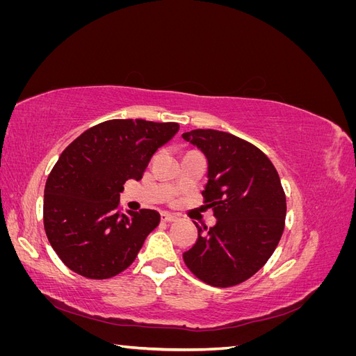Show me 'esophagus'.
I'll list each match as a JSON object with an SVG mask.
<instances>
[{
    "instance_id": "34e87169",
    "label": "esophagus",
    "mask_w": 356,
    "mask_h": 356,
    "mask_svg": "<svg viewBox=\"0 0 356 356\" xmlns=\"http://www.w3.org/2000/svg\"><path fill=\"white\" fill-rule=\"evenodd\" d=\"M175 220H177L175 215H172V213H169V212H161V221L170 222V221H175Z\"/></svg>"
}]
</instances>
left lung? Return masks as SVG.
<instances>
[{
  "instance_id": "1",
  "label": "left lung",
  "mask_w": 356,
  "mask_h": 356,
  "mask_svg": "<svg viewBox=\"0 0 356 356\" xmlns=\"http://www.w3.org/2000/svg\"><path fill=\"white\" fill-rule=\"evenodd\" d=\"M182 139L208 161L202 191L217 218L200 227L191 250L182 254L190 270L212 286H233L267 263L285 227L286 199L273 163L255 145L227 132L196 129Z\"/></svg>"
}]
</instances>
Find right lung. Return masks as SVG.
I'll use <instances>...</instances> for the list:
<instances>
[{
  "label": "right lung",
  "mask_w": 356,
  "mask_h": 356,
  "mask_svg": "<svg viewBox=\"0 0 356 356\" xmlns=\"http://www.w3.org/2000/svg\"><path fill=\"white\" fill-rule=\"evenodd\" d=\"M178 131V123L108 120L63 149L47 178L42 212L47 239L72 272L106 279L134 263L160 213H120L123 184L141 179L152 156Z\"/></svg>",
  "instance_id": "add662e5"
}]
</instances>
